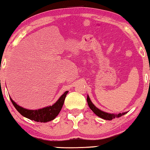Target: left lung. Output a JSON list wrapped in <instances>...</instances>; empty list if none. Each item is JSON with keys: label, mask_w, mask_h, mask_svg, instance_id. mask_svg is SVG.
Instances as JSON below:
<instances>
[{"label": "left lung", "mask_w": 150, "mask_h": 150, "mask_svg": "<svg viewBox=\"0 0 150 150\" xmlns=\"http://www.w3.org/2000/svg\"><path fill=\"white\" fill-rule=\"evenodd\" d=\"M87 102H88V107H90V109H91L92 111L98 115V116L102 117V118L105 119V120H112V119L115 118V117H119L122 116V115H125L126 113H119V114H113V113L111 114V113H108L104 112V111H101V110H100L99 109H98V108L92 103V102L91 101L88 96H87Z\"/></svg>", "instance_id": "8db88e82"}]
</instances>
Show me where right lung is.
I'll return each instance as SVG.
<instances>
[{
    "label": "right lung",
    "instance_id": "add662e5",
    "mask_svg": "<svg viewBox=\"0 0 150 150\" xmlns=\"http://www.w3.org/2000/svg\"><path fill=\"white\" fill-rule=\"evenodd\" d=\"M68 92L69 91H66L59 98V99L52 106L38 110H28L24 109V108L18 106L16 103H15L12 100V98H10L11 101H12L14 107L16 108V109L23 116L29 118L30 120H35L36 122H47L52 120L53 119L55 118L56 116H57L59 113L61 111L62 107H63L64 100H65Z\"/></svg>",
    "mask_w": 150,
    "mask_h": 150
}]
</instances>
